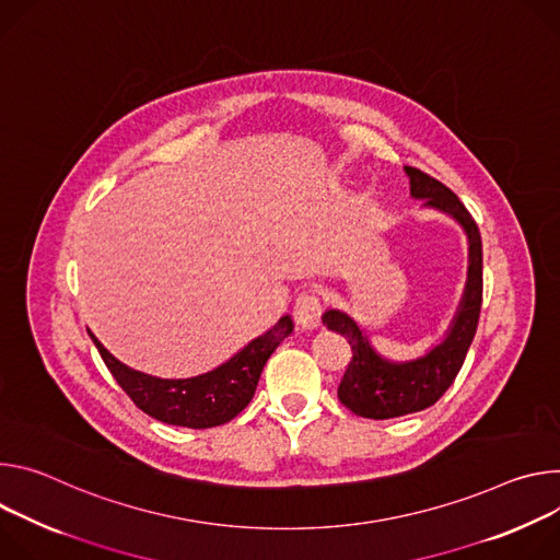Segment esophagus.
<instances>
[{"instance_id": "obj_1", "label": "esophagus", "mask_w": 560, "mask_h": 560, "mask_svg": "<svg viewBox=\"0 0 560 560\" xmlns=\"http://www.w3.org/2000/svg\"><path fill=\"white\" fill-rule=\"evenodd\" d=\"M323 302L314 289L302 291L293 302V318L300 329H316L320 323Z\"/></svg>"}]
</instances>
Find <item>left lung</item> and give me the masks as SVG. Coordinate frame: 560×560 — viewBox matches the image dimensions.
<instances>
[{"label": "left lung", "mask_w": 560, "mask_h": 560, "mask_svg": "<svg viewBox=\"0 0 560 560\" xmlns=\"http://www.w3.org/2000/svg\"><path fill=\"white\" fill-rule=\"evenodd\" d=\"M405 173L413 200H422L424 209L441 211L463 226L469 242V267L460 304L445 338L411 360L400 362L381 355L364 329L340 308H327L323 314V325L345 336L353 353L340 381L338 398L355 416L374 420L422 411L452 387L476 336L482 304V242L474 218L443 182L413 166H405Z\"/></svg>", "instance_id": "8db88e82"}]
</instances>
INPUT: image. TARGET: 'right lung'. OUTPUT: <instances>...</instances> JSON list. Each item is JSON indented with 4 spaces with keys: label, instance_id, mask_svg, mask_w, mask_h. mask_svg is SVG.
I'll use <instances>...</instances> for the list:
<instances>
[{
    "label": "right lung",
    "instance_id": "1",
    "mask_svg": "<svg viewBox=\"0 0 560 560\" xmlns=\"http://www.w3.org/2000/svg\"><path fill=\"white\" fill-rule=\"evenodd\" d=\"M291 331V316H282L269 331L254 338L226 362L191 378H158L144 374L119 362L91 331L89 336L117 385L144 413L166 424L209 429L233 420L252 402L269 355Z\"/></svg>",
    "mask_w": 560,
    "mask_h": 560
}]
</instances>
